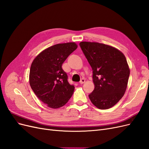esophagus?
<instances>
[{
    "instance_id": "1",
    "label": "esophagus",
    "mask_w": 149,
    "mask_h": 149,
    "mask_svg": "<svg viewBox=\"0 0 149 149\" xmlns=\"http://www.w3.org/2000/svg\"><path fill=\"white\" fill-rule=\"evenodd\" d=\"M85 83V79H81V81H79V83L81 84H83V83Z\"/></svg>"
}]
</instances>
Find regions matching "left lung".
Here are the masks:
<instances>
[{
    "mask_svg": "<svg viewBox=\"0 0 149 149\" xmlns=\"http://www.w3.org/2000/svg\"><path fill=\"white\" fill-rule=\"evenodd\" d=\"M93 70L94 84L89 97L100 109L114 106L127 88L130 70L124 54L114 47L96 42L79 43Z\"/></svg>",
    "mask_w": 149,
    "mask_h": 149,
    "instance_id": "obj_1",
    "label": "left lung"
}]
</instances>
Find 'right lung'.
Listing matches in <instances>:
<instances>
[{
    "label": "right lung",
    "instance_id": "obj_1",
    "mask_svg": "<svg viewBox=\"0 0 149 149\" xmlns=\"http://www.w3.org/2000/svg\"><path fill=\"white\" fill-rule=\"evenodd\" d=\"M77 47L74 42L55 45L40 53L31 65V88L49 107L57 109L63 106L73 95L74 86L68 83V75L61 66Z\"/></svg>",
    "mask_w": 149,
    "mask_h": 149
}]
</instances>
